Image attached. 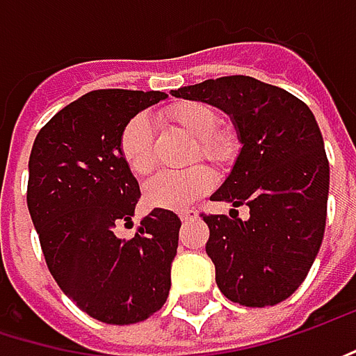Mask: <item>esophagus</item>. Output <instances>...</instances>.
Segmentation results:
<instances>
[{"instance_id":"esophagus-1","label":"esophagus","mask_w":356,"mask_h":356,"mask_svg":"<svg viewBox=\"0 0 356 356\" xmlns=\"http://www.w3.org/2000/svg\"><path fill=\"white\" fill-rule=\"evenodd\" d=\"M192 218H196V211L194 209H186V211H180V220L182 222H188Z\"/></svg>"}]
</instances>
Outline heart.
Wrapping results in <instances>:
<instances>
[{
  "label": "heart",
  "mask_w": 356,
  "mask_h": 356,
  "mask_svg": "<svg viewBox=\"0 0 356 356\" xmlns=\"http://www.w3.org/2000/svg\"><path fill=\"white\" fill-rule=\"evenodd\" d=\"M165 123L178 127L196 143L202 160L222 164L233 154V141L227 134H218L220 115L207 103H176L162 111ZM119 152L127 168L143 176L154 168V134L145 117H134L125 123L119 136ZM213 188V174L204 165H192L180 172H160L143 184V200L149 209L180 211L191 207L202 194Z\"/></svg>",
  "instance_id": "1"
}]
</instances>
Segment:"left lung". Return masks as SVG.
Returning <instances> with one entry per match:
<instances>
[{
    "label": "left lung",
    "mask_w": 356,
    "mask_h": 356,
    "mask_svg": "<svg viewBox=\"0 0 356 356\" xmlns=\"http://www.w3.org/2000/svg\"><path fill=\"white\" fill-rule=\"evenodd\" d=\"M172 95L225 111L243 145L211 198L247 204L249 218L202 215L218 290L251 308L284 302L306 280L326 225L330 168L314 115L292 92L243 74Z\"/></svg>",
    "instance_id": "left-lung-1"
}]
</instances>
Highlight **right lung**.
Listing matches in <instances>:
<instances>
[{"label": "right lung", "instance_id": "add662e5", "mask_svg": "<svg viewBox=\"0 0 356 356\" xmlns=\"http://www.w3.org/2000/svg\"><path fill=\"white\" fill-rule=\"evenodd\" d=\"M162 99L160 90H90L40 129L28 162V211L46 266L83 312L107 324L149 318L170 292L180 218L154 209L136 237L113 231L140 200L119 152L121 129Z\"/></svg>", "mask_w": 356, "mask_h": 356}]
</instances>
